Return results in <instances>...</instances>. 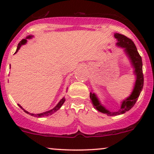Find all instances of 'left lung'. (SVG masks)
Instances as JSON below:
<instances>
[{"mask_svg": "<svg viewBox=\"0 0 154 154\" xmlns=\"http://www.w3.org/2000/svg\"><path fill=\"white\" fill-rule=\"evenodd\" d=\"M115 38L117 39V43L116 45L125 48V52L128 55L129 59L130 60L132 66L134 67V73L136 75V81L134 86V89L132 91L131 95L124 100L122 102L121 108L117 111H110L107 110L105 107L103 106L98 100L95 93H90V98L92 100V103L93 106L100 112L106 114L108 116H116L119 114H122L131 109L134 106L138 97L142 91L143 87V63L141 56H140L139 53L137 52V48L135 43L131 39L128 38L125 35L116 33L114 35Z\"/></svg>", "mask_w": 154, "mask_h": 154, "instance_id": "1", "label": "left lung"}]
</instances>
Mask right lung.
Here are the masks:
<instances>
[{
    "label": "right lung",
    "instance_id": "add662e5",
    "mask_svg": "<svg viewBox=\"0 0 154 154\" xmlns=\"http://www.w3.org/2000/svg\"><path fill=\"white\" fill-rule=\"evenodd\" d=\"M32 36H30V35H29V36H27V37H26V38L25 39H23V40H22V41H20V42H19V43L18 44V46H17V51H16L15 54H16V53L17 52V51H19V49L20 48L21 46H22V45H24V44H25V43H26V39H30V38H32ZM10 66H11V65H10ZM64 101H65V98H63L62 99H61V100H60V101L59 102V103H58L57 105H56V106H55V107H54V109H51V110H50V111H45V112L41 113V114H32V113H29V112H28V111H26V110H24V109H23V108H22V106H21L19 105V104H18V105H19V106L21 108V109H22L23 110H24V112H26V114H30L31 116H36V117H42V116H46L51 115V114H54V112H56V111H57L59 110V109H60V108L61 107V106L63 105V103H64Z\"/></svg>",
    "mask_w": 154,
    "mask_h": 154
}]
</instances>
